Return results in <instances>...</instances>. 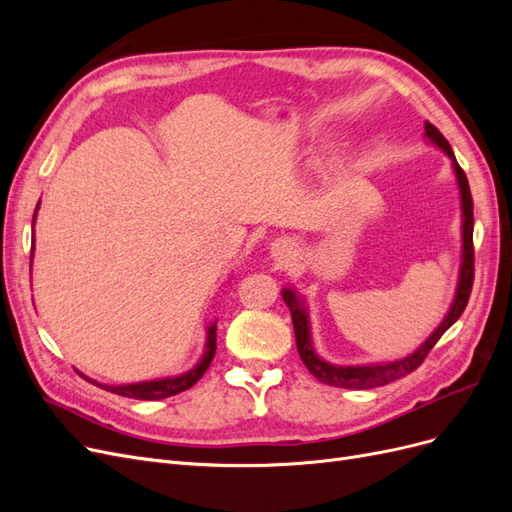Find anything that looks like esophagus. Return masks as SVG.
Listing matches in <instances>:
<instances>
[{"mask_svg": "<svg viewBox=\"0 0 512 512\" xmlns=\"http://www.w3.org/2000/svg\"><path fill=\"white\" fill-rule=\"evenodd\" d=\"M269 252H271V258L277 262V265H288V262L297 256V243H294L292 239H288V237H280V239H275L273 243H271V247H269Z\"/></svg>", "mask_w": 512, "mask_h": 512, "instance_id": "34e87169", "label": "esophagus"}]
</instances>
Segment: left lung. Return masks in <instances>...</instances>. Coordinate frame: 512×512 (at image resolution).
<instances>
[{"label":"left lung","mask_w":512,"mask_h":512,"mask_svg":"<svg viewBox=\"0 0 512 512\" xmlns=\"http://www.w3.org/2000/svg\"><path fill=\"white\" fill-rule=\"evenodd\" d=\"M425 138L436 145L440 151H444L448 160L453 164V173L457 179V188H459V198H461V265H459V280H457V290L451 303V309L444 316V320L438 324L436 331H433L425 342L418 346L412 354L404 356V359L389 361V363H363V365H335L324 361L322 356L314 350L312 344V327H309V314L305 301L299 297L297 290L284 288L282 297L284 303L290 309L292 316V327H294V337H297V350L301 361L309 369L316 380L337 386V389H374V386H384L393 380H399L408 376L410 371H414L418 365L423 363L429 350L436 346L438 339L453 327V324L459 320L463 314V309L468 305L470 292H472V280H474V247H472V230H474V209H472V194H470V185L468 177L463 173L461 166L457 164L453 149L448 145L446 138L440 134L436 126H431L429 121H425Z\"/></svg>","instance_id":"1"}]
</instances>
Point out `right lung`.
Returning a JSON list of instances; mask_svg holds the SVG:
<instances>
[{
    "label": "right lung",
    "mask_w": 512,
    "mask_h": 512,
    "mask_svg": "<svg viewBox=\"0 0 512 512\" xmlns=\"http://www.w3.org/2000/svg\"><path fill=\"white\" fill-rule=\"evenodd\" d=\"M40 207V203H38ZM36 207V211H38ZM34 224H36V213H34ZM215 324L218 322H211L207 327V342H205V352L203 356H200V361L190 369L185 371V374L181 376H173V378H160V380H147V382H136V384H100L96 380H91L87 376H83L85 380H89L91 384L100 386V389L104 391H111L115 395H121V397H132V399H145V401H153V399H164V397H170V395H177L181 391H188L190 386H194L200 378H203V374L207 371V367L211 365L213 361V354H215Z\"/></svg>",
    "instance_id": "right-lung-1"
}]
</instances>
